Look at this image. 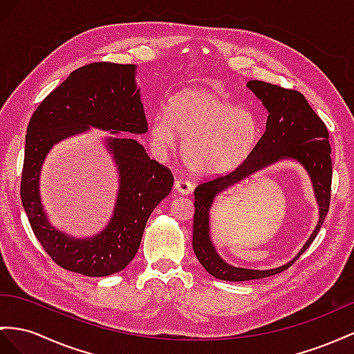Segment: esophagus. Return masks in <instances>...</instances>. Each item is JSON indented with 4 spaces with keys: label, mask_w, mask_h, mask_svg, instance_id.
I'll return each mask as SVG.
<instances>
[{
    "label": "esophagus",
    "mask_w": 354,
    "mask_h": 354,
    "mask_svg": "<svg viewBox=\"0 0 354 354\" xmlns=\"http://www.w3.org/2000/svg\"><path fill=\"white\" fill-rule=\"evenodd\" d=\"M175 189L179 194H189L193 192V184L185 179H176L175 180Z\"/></svg>",
    "instance_id": "34e87169"
}]
</instances>
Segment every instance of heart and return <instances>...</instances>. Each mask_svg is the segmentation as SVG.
Segmentation results:
<instances>
[{
    "label": "heart",
    "instance_id": "obj_1",
    "mask_svg": "<svg viewBox=\"0 0 354 354\" xmlns=\"http://www.w3.org/2000/svg\"><path fill=\"white\" fill-rule=\"evenodd\" d=\"M256 116L205 88H188L169 100L167 115L157 113L149 125L153 147L166 151L179 136L189 171L223 175L248 158L259 139Z\"/></svg>",
    "mask_w": 354,
    "mask_h": 354
}]
</instances>
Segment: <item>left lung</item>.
<instances>
[{"instance_id":"8db88e82","label":"left lung","mask_w":354,"mask_h":354,"mask_svg":"<svg viewBox=\"0 0 354 354\" xmlns=\"http://www.w3.org/2000/svg\"><path fill=\"white\" fill-rule=\"evenodd\" d=\"M252 91L268 111L266 130L242 165L229 175L206 180L194 189L193 250L207 274L223 281H248L277 275L292 266L311 245L329 211L332 185V160L329 133L306 98L295 89H286L261 80H250ZM293 159L299 162L312 179L319 205V221L301 251L286 266L274 270H247L229 266L216 252L210 239L209 218L214 197L242 178L277 160Z\"/></svg>"}]
</instances>
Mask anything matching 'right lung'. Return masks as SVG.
<instances>
[{
	"instance_id": "obj_1",
	"label": "right lung",
	"mask_w": 354,
	"mask_h": 354,
	"mask_svg": "<svg viewBox=\"0 0 354 354\" xmlns=\"http://www.w3.org/2000/svg\"><path fill=\"white\" fill-rule=\"evenodd\" d=\"M134 64L93 62L71 71L32 113L25 136L21 198L31 229L61 268L86 277L122 270L140 247L145 225L174 187L171 171L151 160L142 145L120 133L145 134L147 116L136 85ZM89 126L111 131L105 141L120 176L111 221L91 239H75L48 223L39 197V174L53 144L86 132Z\"/></svg>"
}]
</instances>
